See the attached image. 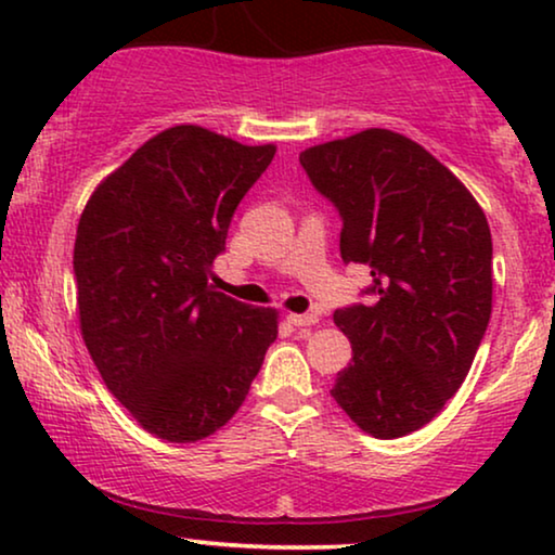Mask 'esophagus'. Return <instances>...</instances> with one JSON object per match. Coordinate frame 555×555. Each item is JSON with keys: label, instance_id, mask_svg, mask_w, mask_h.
<instances>
[{"label": "esophagus", "instance_id": "1", "mask_svg": "<svg viewBox=\"0 0 555 555\" xmlns=\"http://www.w3.org/2000/svg\"><path fill=\"white\" fill-rule=\"evenodd\" d=\"M287 321H291L295 328H308V325L318 323V315L315 313H291L287 315Z\"/></svg>", "mask_w": 555, "mask_h": 555}]
</instances>
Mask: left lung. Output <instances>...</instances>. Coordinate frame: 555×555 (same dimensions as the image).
<instances>
[{
  "label": "left lung",
  "mask_w": 555,
  "mask_h": 555,
  "mask_svg": "<svg viewBox=\"0 0 555 555\" xmlns=\"http://www.w3.org/2000/svg\"><path fill=\"white\" fill-rule=\"evenodd\" d=\"M300 166L344 222V262L374 278L369 306L333 313L353 348L333 399L371 437L412 435L454 397L488 331V219L447 166L384 128L302 151Z\"/></svg>",
  "instance_id": "obj_1"
}]
</instances>
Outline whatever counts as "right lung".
I'll use <instances>...</instances> for the list:
<instances>
[{
	"instance_id": "1",
	"label": "right lung",
	"mask_w": 555,
	"mask_h": 555,
	"mask_svg": "<svg viewBox=\"0 0 555 555\" xmlns=\"http://www.w3.org/2000/svg\"><path fill=\"white\" fill-rule=\"evenodd\" d=\"M272 156L275 146L173 126L82 209L73 253L82 340L113 397L169 442L224 427L278 338L275 310L211 285L234 209Z\"/></svg>"
}]
</instances>
